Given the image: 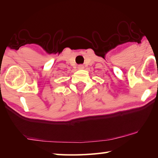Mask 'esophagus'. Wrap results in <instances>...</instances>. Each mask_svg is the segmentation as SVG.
<instances>
[{
	"instance_id": "obj_1",
	"label": "esophagus",
	"mask_w": 158,
	"mask_h": 158,
	"mask_svg": "<svg viewBox=\"0 0 158 158\" xmlns=\"http://www.w3.org/2000/svg\"><path fill=\"white\" fill-rule=\"evenodd\" d=\"M84 68V65H79L78 66V69H83Z\"/></svg>"
}]
</instances>
